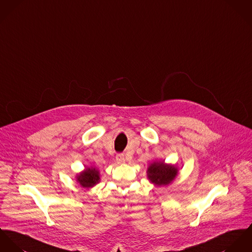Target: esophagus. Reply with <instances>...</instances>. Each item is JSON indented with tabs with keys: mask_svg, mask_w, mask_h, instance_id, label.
Segmentation results:
<instances>
[{
	"mask_svg": "<svg viewBox=\"0 0 252 252\" xmlns=\"http://www.w3.org/2000/svg\"><path fill=\"white\" fill-rule=\"evenodd\" d=\"M116 160L118 163H123L125 162V155L124 154H117L116 156Z\"/></svg>",
	"mask_w": 252,
	"mask_h": 252,
	"instance_id": "1",
	"label": "esophagus"
}]
</instances>
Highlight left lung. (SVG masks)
Segmentation results:
<instances>
[{"label":"left lung","instance_id":"8db88e82","mask_svg":"<svg viewBox=\"0 0 252 252\" xmlns=\"http://www.w3.org/2000/svg\"><path fill=\"white\" fill-rule=\"evenodd\" d=\"M177 175V168L166 165L164 162H154L148 169L150 181L157 186L169 185Z\"/></svg>","mask_w":252,"mask_h":252}]
</instances>
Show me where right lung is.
Masks as SVG:
<instances>
[{
	"label": "right lung",
	"instance_id": "right-lung-1",
	"mask_svg": "<svg viewBox=\"0 0 252 252\" xmlns=\"http://www.w3.org/2000/svg\"><path fill=\"white\" fill-rule=\"evenodd\" d=\"M78 182L84 188H91L99 181L98 171L94 168H88L82 174L77 177Z\"/></svg>",
	"mask_w": 252,
	"mask_h": 252
}]
</instances>
